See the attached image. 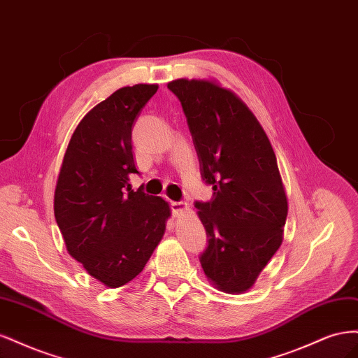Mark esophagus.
I'll return each mask as SVG.
<instances>
[{"mask_svg":"<svg viewBox=\"0 0 358 358\" xmlns=\"http://www.w3.org/2000/svg\"><path fill=\"white\" fill-rule=\"evenodd\" d=\"M170 209L175 215L188 210V204L185 201H170Z\"/></svg>","mask_w":358,"mask_h":358,"instance_id":"obj_1","label":"esophagus"}]
</instances>
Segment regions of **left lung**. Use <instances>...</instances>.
I'll return each mask as SVG.
<instances>
[{
    "mask_svg": "<svg viewBox=\"0 0 358 358\" xmlns=\"http://www.w3.org/2000/svg\"><path fill=\"white\" fill-rule=\"evenodd\" d=\"M187 116L210 201H197L208 234L200 263L221 291L239 294L282 243L288 204L276 157L254 113L231 91L209 80L167 85Z\"/></svg>",
    "mask_w": 358,
    "mask_h": 358,
    "instance_id": "obj_1",
    "label": "left lung"
}]
</instances>
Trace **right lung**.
Here are the masks:
<instances>
[{
	"instance_id": "1",
	"label": "right lung",
	"mask_w": 358,
	"mask_h": 358,
	"mask_svg": "<svg viewBox=\"0 0 358 358\" xmlns=\"http://www.w3.org/2000/svg\"><path fill=\"white\" fill-rule=\"evenodd\" d=\"M158 85L115 91L74 129L55 189V220L70 255L106 287L133 280L162 239L169 204L129 187L134 122Z\"/></svg>"
}]
</instances>
